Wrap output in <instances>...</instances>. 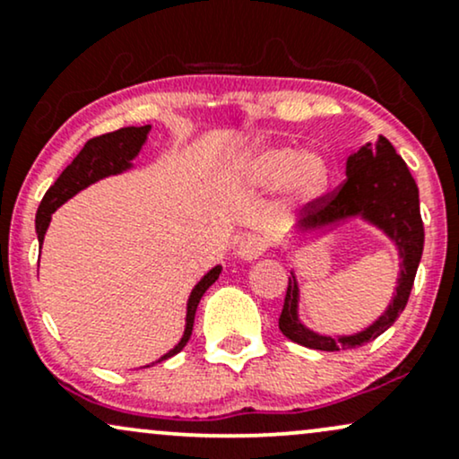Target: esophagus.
<instances>
[{
	"mask_svg": "<svg viewBox=\"0 0 459 459\" xmlns=\"http://www.w3.org/2000/svg\"><path fill=\"white\" fill-rule=\"evenodd\" d=\"M264 251H266V242H264L260 236H247V238L240 240L238 249H236L238 257L247 262L257 260V257L264 255Z\"/></svg>",
	"mask_w": 459,
	"mask_h": 459,
	"instance_id": "34e87169",
	"label": "esophagus"
}]
</instances>
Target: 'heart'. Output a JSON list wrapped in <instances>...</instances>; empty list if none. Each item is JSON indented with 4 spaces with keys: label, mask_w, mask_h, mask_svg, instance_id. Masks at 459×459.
Wrapping results in <instances>:
<instances>
[{
    "label": "heart",
    "mask_w": 459,
    "mask_h": 459,
    "mask_svg": "<svg viewBox=\"0 0 459 459\" xmlns=\"http://www.w3.org/2000/svg\"><path fill=\"white\" fill-rule=\"evenodd\" d=\"M245 169L255 185H279L285 180L290 193L299 199L317 197L328 185V165L320 154H296L288 145L255 152Z\"/></svg>",
    "instance_id": "obj_1"
}]
</instances>
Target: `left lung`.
Here are the masks:
<instances>
[{
  "label": "left lung",
  "instance_id": "1",
  "mask_svg": "<svg viewBox=\"0 0 459 459\" xmlns=\"http://www.w3.org/2000/svg\"><path fill=\"white\" fill-rule=\"evenodd\" d=\"M305 228H316V225L331 223L350 214H365L374 221L378 228L395 240L397 249L402 255V274L397 294L376 325L368 331L359 333L352 337H322L296 320V303H299V288L292 277L288 279V290H285V300L281 316H279V328L288 339L300 343L305 348L325 350V352H335V350L359 348L363 343L374 342L393 322L406 309L411 290L417 277L419 262L423 253V221L421 210H419V188L417 182L403 163V159L395 152L389 139L380 137L378 143H368L348 156L346 163V180L333 188V191L322 193L303 208Z\"/></svg>",
  "mask_w": 459,
  "mask_h": 459
}]
</instances>
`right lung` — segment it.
<instances>
[{
    "label": "right lung",
    "instance_id": "right-lung-1",
    "mask_svg": "<svg viewBox=\"0 0 459 459\" xmlns=\"http://www.w3.org/2000/svg\"><path fill=\"white\" fill-rule=\"evenodd\" d=\"M148 131L150 126H139V128L126 126V128H120V131L105 133V134H99V137L88 139V143H85L83 148H81V152L74 156L73 163L62 171V176L53 182V186L45 193L40 206H38L36 231H38V242H40V247H42V240H45V231L48 228V221H51V214L56 212L66 199L77 195L81 188L90 186L91 182L128 169V167H131V160L137 156L139 150H142L145 137H148ZM219 273H221V266L212 268V271H210L206 277L195 285L191 299H188L185 337L180 339V343H178L171 352H167L165 357L159 360L174 357V354H178L186 346L193 333V322H195V311H197L199 300H202L204 292H206L210 285L217 281ZM145 368H150V365H145Z\"/></svg>",
    "mask_w": 459,
    "mask_h": 459
}]
</instances>
